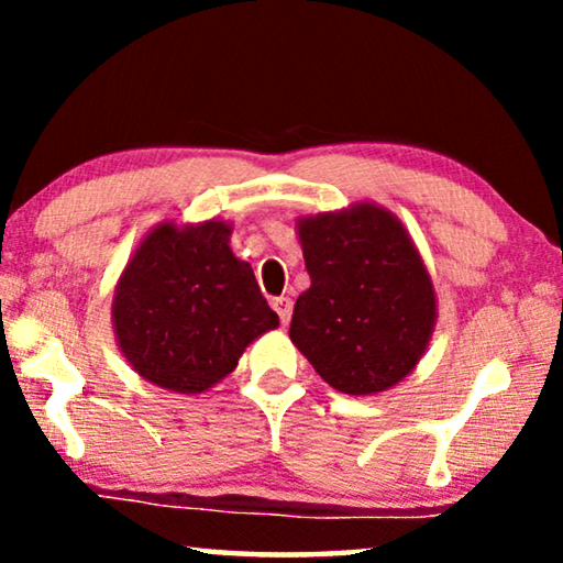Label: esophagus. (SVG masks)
I'll list each match as a JSON object with an SVG mask.
<instances>
[{
	"label": "esophagus",
	"instance_id": "34e87169",
	"mask_svg": "<svg viewBox=\"0 0 563 563\" xmlns=\"http://www.w3.org/2000/svg\"><path fill=\"white\" fill-rule=\"evenodd\" d=\"M272 307L276 310V314H279L282 325H287L289 318H291V299L289 297H276V299H272Z\"/></svg>",
	"mask_w": 563,
	"mask_h": 563
}]
</instances>
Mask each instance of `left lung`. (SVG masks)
I'll list each match as a JSON object with an SVG mask.
<instances>
[{"instance_id":"8db88e82","label":"left lung","mask_w":563,"mask_h":563,"mask_svg":"<svg viewBox=\"0 0 563 563\" xmlns=\"http://www.w3.org/2000/svg\"><path fill=\"white\" fill-rule=\"evenodd\" d=\"M310 289L297 297L289 338L343 395L387 391L426 356L438 320L435 287L402 220L376 202L297 218Z\"/></svg>"}]
</instances>
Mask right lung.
Here are the masks:
<instances>
[{"label":"right lung","mask_w":563,"mask_h":563,"mask_svg":"<svg viewBox=\"0 0 563 563\" xmlns=\"http://www.w3.org/2000/svg\"><path fill=\"white\" fill-rule=\"evenodd\" d=\"M230 235L233 225L218 218L164 220L130 253L114 284L112 330L145 382L202 395L233 372L256 338L279 328Z\"/></svg>","instance_id":"obj_1"}]
</instances>
